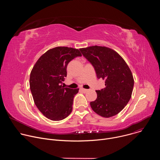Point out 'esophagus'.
Listing matches in <instances>:
<instances>
[{"label":"esophagus","mask_w":160,"mask_h":160,"mask_svg":"<svg viewBox=\"0 0 160 160\" xmlns=\"http://www.w3.org/2000/svg\"><path fill=\"white\" fill-rule=\"evenodd\" d=\"M80 90L81 91H82L83 92H84V93H85V92H87V91L88 90V89H85V88H80Z\"/></svg>","instance_id":"esophagus-1"}]
</instances>
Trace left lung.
Instances as JSON below:
<instances>
[{"label": "left lung", "mask_w": 160, "mask_h": 160, "mask_svg": "<svg viewBox=\"0 0 160 160\" xmlns=\"http://www.w3.org/2000/svg\"><path fill=\"white\" fill-rule=\"evenodd\" d=\"M94 66L97 77L105 80V88L96 90L97 99L90 104L98 115L109 118L119 113L130 101L134 84L131 70L114 50L93 45L80 49Z\"/></svg>", "instance_id": "obj_1"}]
</instances>
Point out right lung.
<instances>
[{
  "label": "right lung",
  "instance_id": "right-lung-1",
  "mask_svg": "<svg viewBox=\"0 0 160 160\" xmlns=\"http://www.w3.org/2000/svg\"><path fill=\"white\" fill-rule=\"evenodd\" d=\"M77 56H82L77 49L56 47L42 55L32 70L30 87L34 102L51 120H62L72 111L73 98L79 88L64 87L62 83L68 64Z\"/></svg>",
  "mask_w": 160,
  "mask_h": 160
}]
</instances>
